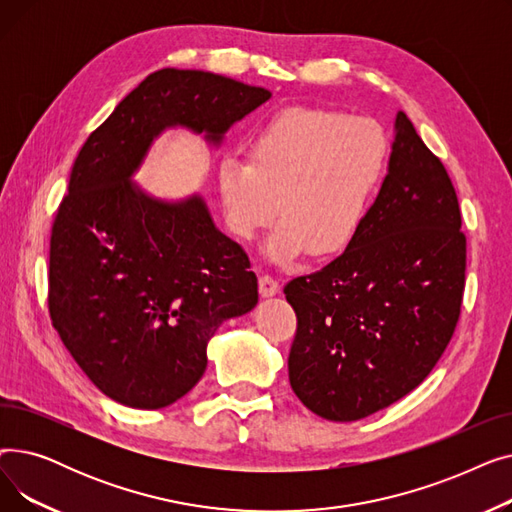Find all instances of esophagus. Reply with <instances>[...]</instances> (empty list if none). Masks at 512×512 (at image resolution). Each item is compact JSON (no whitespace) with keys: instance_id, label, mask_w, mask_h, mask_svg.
Returning a JSON list of instances; mask_svg holds the SVG:
<instances>
[{"instance_id":"1","label":"esophagus","mask_w":512,"mask_h":512,"mask_svg":"<svg viewBox=\"0 0 512 512\" xmlns=\"http://www.w3.org/2000/svg\"><path fill=\"white\" fill-rule=\"evenodd\" d=\"M259 292L261 297H274V294L280 292V282L270 274H263L259 278Z\"/></svg>"}]
</instances>
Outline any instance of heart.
Returning a JSON list of instances; mask_svg holds the SVG:
<instances>
[{"label": "heart", "mask_w": 512, "mask_h": 512, "mask_svg": "<svg viewBox=\"0 0 512 512\" xmlns=\"http://www.w3.org/2000/svg\"><path fill=\"white\" fill-rule=\"evenodd\" d=\"M388 159L386 130L373 118L286 107L257 128L247 159L220 161L228 228L249 240L280 205L284 220L267 242L274 261H290L309 247L315 255L338 253L357 236Z\"/></svg>", "instance_id": "1"}]
</instances>
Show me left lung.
Wrapping results in <instances>:
<instances>
[{
  "label": "left lung",
  "mask_w": 512,
  "mask_h": 512,
  "mask_svg": "<svg viewBox=\"0 0 512 512\" xmlns=\"http://www.w3.org/2000/svg\"><path fill=\"white\" fill-rule=\"evenodd\" d=\"M467 236L452 180L405 112L380 195L346 251L284 286L288 375L303 405L357 421L415 390L461 317Z\"/></svg>",
  "instance_id": "obj_1"
}]
</instances>
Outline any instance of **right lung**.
I'll list each match as a JSON object with an SVG mask.
<instances>
[{"instance_id": "1", "label": "right lung", "mask_w": 512, "mask_h": 512, "mask_svg": "<svg viewBox=\"0 0 512 512\" xmlns=\"http://www.w3.org/2000/svg\"><path fill=\"white\" fill-rule=\"evenodd\" d=\"M272 97L203 70L149 74L97 126L72 166L49 240L51 324L89 380L120 405L164 409L207 367L222 321L257 305V276L199 197L149 199L130 184L166 126L213 143Z\"/></svg>"}]
</instances>
